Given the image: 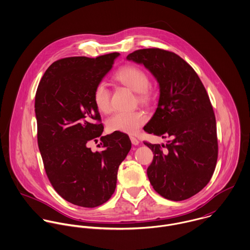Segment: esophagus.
Masks as SVG:
<instances>
[{"label": "esophagus", "mask_w": 250, "mask_h": 250, "mask_svg": "<svg viewBox=\"0 0 250 250\" xmlns=\"http://www.w3.org/2000/svg\"><path fill=\"white\" fill-rule=\"evenodd\" d=\"M130 140H131V143H132V145H134V146H138L139 143H140V142L138 141V139L135 138V137H132V136H131V137H130Z\"/></svg>", "instance_id": "1"}]
</instances>
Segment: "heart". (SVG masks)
I'll return each mask as SVG.
<instances>
[{
	"mask_svg": "<svg viewBox=\"0 0 250 250\" xmlns=\"http://www.w3.org/2000/svg\"><path fill=\"white\" fill-rule=\"evenodd\" d=\"M115 79L139 93L141 102L145 103L149 100V78L143 69L133 65L122 67L116 72ZM93 99L100 111H110V91L104 82L97 84L93 93ZM146 121L147 116L144 112H116L107 120V127L112 132L135 134Z\"/></svg>",
	"mask_w": 250,
	"mask_h": 250,
	"instance_id": "1",
	"label": "heart"
}]
</instances>
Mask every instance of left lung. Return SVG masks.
Returning <instances> with one entry per match:
<instances>
[{
	"mask_svg": "<svg viewBox=\"0 0 250 250\" xmlns=\"http://www.w3.org/2000/svg\"><path fill=\"white\" fill-rule=\"evenodd\" d=\"M126 59L144 65L159 84L156 111L144 130L171 138L162 146L144 143L154 153L146 170L149 182L167 199L190 198L208 184L218 159L216 118L209 96L194 69L174 53L143 49Z\"/></svg>",
	"mask_w": 250,
	"mask_h": 250,
	"instance_id": "8db88e82",
	"label": "left lung"
}]
</instances>
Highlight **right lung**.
Here are the masks:
<instances>
[{
	"mask_svg": "<svg viewBox=\"0 0 250 250\" xmlns=\"http://www.w3.org/2000/svg\"><path fill=\"white\" fill-rule=\"evenodd\" d=\"M120 56L59 59L45 72L35 95L37 141L44 167L57 194L82 207L106 202L115 192L121 163L131 148L128 135L103 136L93 93ZM100 152L87 147L96 142Z\"/></svg>",
	"mask_w": 250,
	"mask_h": 250,
	"instance_id": "right-lung-1",
	"label": "right lung"
}]
</instances>
